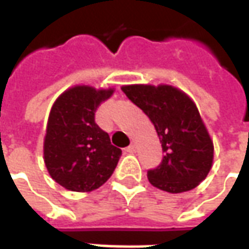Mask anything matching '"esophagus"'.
I'll use <instances>...</instances> for the list:
<instances>
[{"instance_id":"1","label":"esophagus","mask_w":249,"mask_h":249,"mask_svg":"<svg viewBox=\"0 0 249 249\" xmlns=\"http://www.w3.org/2000/svg\"><path fill=\"white\" fill-rule=\"evenodd\" d=\"M125 152H128V153H135L136 152V145L135 144H130L128 148H125Z\"/></svg>"}]
</instances>
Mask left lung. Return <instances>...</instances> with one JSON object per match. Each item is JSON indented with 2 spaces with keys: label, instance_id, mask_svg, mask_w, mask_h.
<instances>
[{
  "label": "left lung",
  "instance_id": "obj_1",
  "mask_svg": "<svg viewBox=\"0 0 249 249\" xmlns=\"http://www.w3.org/2000/svg\"><path fill=\"white\" fill-rule=\"evenodd\" d=\"M121 90L155 125L162 157L148 171L153 187L169 193L191 191L207 178L213 161V142L196 105L171 85H125Z\"/></svg>",
  "mask_w": 249,
  "mask_h": 249
}]
</instances>
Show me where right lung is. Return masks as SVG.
<instances>
[{
	"label": "right lung",
	"mask_w": 249,
	"mask_h": 249,
	"mask_svg": "<svg viewBox=\"0 0 249 249\" xmlns=\"http://www.w3.org/2000/svg\"><path fill=\"white\" fill-rule=\"evenodd\" d=\"M113 89L78 85L68 89L52 107L44 140V161L52 178L73 192H90L108 180L121 149L94 121L100 104Z\"/></svg>",
	"instance_id": "add662e5"
}]
</instances>
